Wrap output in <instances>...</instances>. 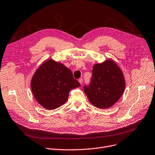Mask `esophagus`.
<instances>
[{"label": "esophagus", "instance_id": "esophagus-1", "mask_svg": "<svg viewBox=\"0 0 155 155\" xmlns=\"http://www.w3.org/2000/svg\"><path fill=\"white\" fill-rule=\"evenodd\" d=\"M78 82H80V84H82V83H83V79H82V78H79V79H78Z\"/></svg>", "mask_w": 155, "mask_h": 155}]
</instances>
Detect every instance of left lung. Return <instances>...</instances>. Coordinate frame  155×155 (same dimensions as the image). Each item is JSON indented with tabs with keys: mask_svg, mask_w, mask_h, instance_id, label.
I'll return each instance as SVG.
<instances>
[{
	"mask_svg": "<svg viewBox=\"0 0 155 155\" xmlns=\"http://www.w3.org/2000/svg\"><path fill=\"white\" fill-rule=\"evenodd\" d=\"M88 85L84 87L89 101L99 108L112 106L122 96L125 89L123 73L116 63L107 60L96 64Z\"/></svg>",
	"mask_w": 155,
	"mask_h": 155,
	"instance_id": "8db88e82",
	"label": "left lung"
}]
</instances>
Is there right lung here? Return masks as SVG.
<instances>
[{
	"label": "right lung",
	"mask_w": 155,
	"mask_h": 155,
	"mask_svg": "<svg viewBox=\"0 0 155 155\" xmlns=\"http://www.w3.org/2000/svg\"><path fill=\"white\" fill-rule=\"evenodd\" d=\"M80 86L70 69L52 59L39 67L31 82L32 92L37 102L48 110L63 105L68 99L70 91Z\"/></svg>",
	"instance_id": "obj_1"
}]
</instances>
